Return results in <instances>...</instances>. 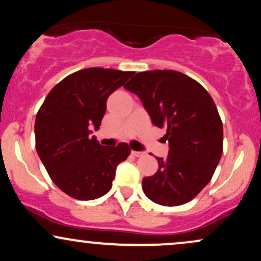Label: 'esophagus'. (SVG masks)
Instances as JSON below:
<instances>
[{"instance_id": "34e87169", "label": "esophagus", "mask_w": 261, "mask_h": 261, "mask_svg": "<svg viewBox=\"0 0 261 261\" xmlns=\"http://www.w3.org/2000/svg\"><path fill=\"white\" fill-rule=\"evenodd\" d=\"M131 154L135 155V157H142V155H145L143 152H139V151H133L131 152Z\"/></svg>"}]
</instances>
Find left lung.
<instances>
[{
    "label": "left lung",
    "instance_id": "left-lung-1",
    "mask_svg": "<svg viewBox=\"0 0 261 261\" xmlns=\"http://www.w3.org/2000/svg\"><path fill=\"white\" fill-rule=\"evenodd\" d=\"M124 87L140 98L153 125L167 128L168 157H158L155 174L142 179L143 193L158 205L187 203L208 184L222 155L214 99L195 80L172 70L140 72Z\"/></svg>",
    "mask_w": 261,
    "mask_h": 261
}]
</instances>
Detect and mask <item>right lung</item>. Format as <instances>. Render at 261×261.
I'll return each mask as SVG.
<instances>
[{"instance_id":"1","label":"right lung","mask_w":261,"mask_h":261,"mask_svg":"<svg viewBox=\"0 0 261 261\" xmlns=\"http://www.w3.org/2000/svg\"><path fill=\"white\" fill-rule=\"evenodd\" d=\"M134 72L91 67L58 83L35 119V147L56 187L77 200H94L112 189L115 170L131 149L127 143L101 146L98 130L113 92Z\"/></svg>"}]
</instances>
